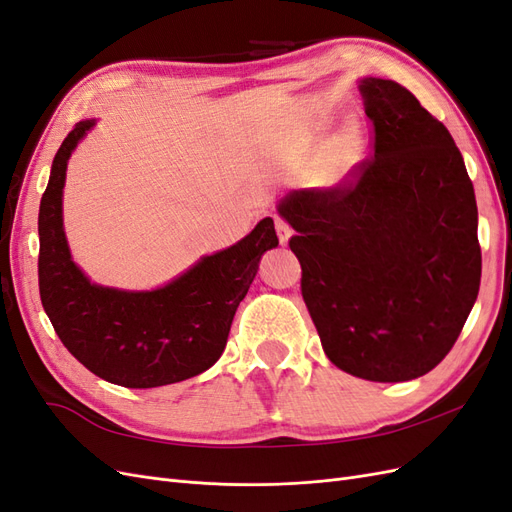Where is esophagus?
<instances>
[{"instance_id": "obj_1", "label": "esophagus", "mask_w": 512, "mask_h": 512, "mask_svg": "<svg viewBox=\"0 0 512 512\" xmlns=\"http://www.w3.org/2000/svg\"><path fill=\"white\" fill-rule=\"evenodd\" d=\"M275 230H277V237H280V243L286 245L288 239H290V235H292V228H290L284 220L275 218Z\"/></svg>"}]
</instances>
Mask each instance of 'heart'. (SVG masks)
I'll list each match as a JSON object with an SVG mask.
<instances>
[{
  "label": "heart",
  "mask_w": 512,
  "mask_h": 512,
  "mask_svg": "<svg viewBox=\"0 0 512 512\" xmlns=\"http://www.w3.org/2000/svg\"><path fill=\"white\" fill-rule=\"evenodd\" d=\"M352 151H354V141L348 136V138H344L342 147H339V151H337V166L333 168L335 173H339V170L344 168V162H348V158L352 156Z\"/></svg>",
  "instance_id": "heart-1"
}]
</instances>
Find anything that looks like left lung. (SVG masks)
Returning <instances> with one entry per match:
<instances>
[{"mask_svg": "<svg viewBox=\"0 0 512 512\" xmlns=\"http://www.w3.org/2000/svg\"><path fill=\"white\" fill-rule=\"evenodd\" d=\"M374 156L333 188L294 190L282 218L301 294L329 361L406 382L451 352L480 286L478 209L444 123L406 87L363 79Z\"/></svg>", "mask_w": 512, "mask_h": 512, "instance_id": "8db88e82", "label": "left lung"}]
</instances>
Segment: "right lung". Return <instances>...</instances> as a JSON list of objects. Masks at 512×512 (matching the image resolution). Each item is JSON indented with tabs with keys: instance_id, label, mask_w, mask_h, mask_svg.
I'll use <instances>...</instances> for the list:
<instances>
[{
	"instance_id": "right-lung-1",
	"label": "right lung",
	"mask_w": 512,
	"mask_h": 512,
	"mask_svg": "<svg viewBox=\"0 0 512 512\" xmlns=\"http://www.w3.org/2000/svg\"><path fill=\"white\" fill-rule=\"evenodd\" d=\"M94 123L79 121L64 138L40 200L42 307L61 344L98 378L126 389L188 380L222 356L260 256L280 243L273 220H260L239 243L203 256L158 290L128 292L91 284L70 256L61 194L72 151Z\"/></svg>"
}]
</instances>
